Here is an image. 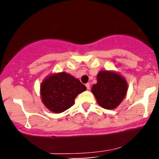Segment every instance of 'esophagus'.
Listing matches in <instances>:
<instances>
[{
	"instance_id": "1",
	"label": "esophagus",
	"mask_w": 159,
	"mask_h": 159,
	"mask_svg": "<svg viewBox=\"0 0 159 159\" xmlns=\"http://www.w3.org/2000/svg\"><path fill=\"white\" fill-rule=\"evenodd\" d=\"M86 87H87V90H90V84L89 83H87V84H86Z\"/></svg>"
}]
</instances>
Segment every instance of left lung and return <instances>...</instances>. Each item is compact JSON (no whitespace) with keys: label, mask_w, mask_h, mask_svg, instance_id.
<instances>
[{"label":"left lung","mask_w":159,"mask_h":159,"mask_svg":"<svg viewBox=\"0 0 159 159\" xmlns=\"http://www.w3.org/2000/svg\"><path fill=\"white\" fill-rule=\"evenodd\" d=\"M127 89V82L120 75L102 71L97 75V84L93 86L91 90L100 106L114 109L123 101Z\"/></svg>","instance_id":"1"}]
</instances>
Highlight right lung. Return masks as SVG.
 I'll return each mask as SVG.
<instances>
[{
	"instance_id": "1",
	"label": "right lung",
	"mask_w": 159,
	"mask_h": 159,
	"mask_svg": "<svg viewBox=\"0 0 159 159\" xmlns=\"http://www.w3.org/2000/svg\"><path fill=\"white\" fill-rule=\"evenodd\" d=\"M86 89L79 80L71 75L54 74L42 83V101L51 111L61 113L72 107L76 96Z\"/></svg>"
}]
</instances>
